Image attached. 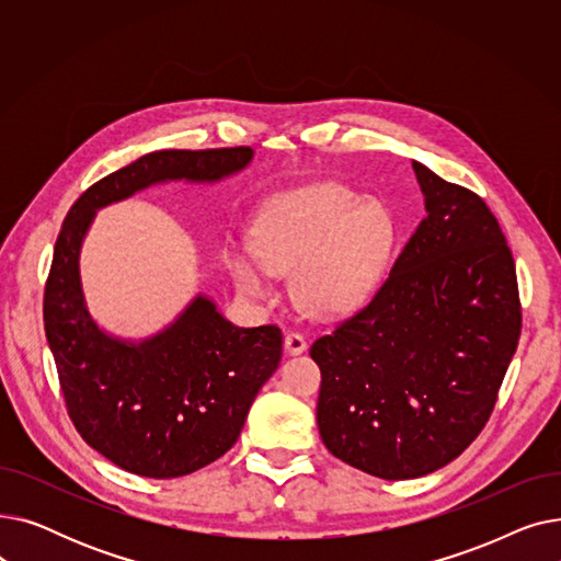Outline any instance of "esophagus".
<instances>
[{
    "label": "esophagus",
    "mask_w": 561,
    "mask_h": 561,
    "mask_svg": "<svg viewBox=\"0 0 561 561\" xmlns=\"http://www.w3.org/2000/svg\"><path fill=\"white\" fill-rule=\"evenodd\" d=\"M284 347L288 355H302V352L307 350V339L300 332H288L284 339Z\"/></svg>",
    "instance_id": "1"
}]
</instances>
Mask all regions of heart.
Instances as JSON below:
<instances>
[{"instance_id": "obj_1", "label": "heart", "mask_w": 561, "mask_h": 561, "mask_svg": "<svg viewBox=\"0 0 561 561\" xmlns=\"http://www.w3.org/2000/svg\"><path fill=\"white\" fill-rule=\"evenodd\" d=\"M393 239L385 204L357 199L341 184H311L263 202L250 225V252L233 250L227 263L252 296L265 290V271H293L290 293L302 309L343 316L370 296Z\"/></svg>"}]
</instances>
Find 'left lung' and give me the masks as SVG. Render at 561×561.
<instances>
[{
  "instance_id": "1",
  "label": "left lung",
  "mask_w": 561,
  "mask_h": 561,
  "mask_svg": "<svg viewBox=\"0 0 561 561\" xmlns=\"http://www.w3.org/2000/svg\"><path fill=\"white\" fill-rule=\"evenodd\" d=\"M411 165L427 216L373 300L309 350L322 444L381 480L434 473L473 444L523 320L514 256L484 199Z\"/></svg>"
}]
</instances>
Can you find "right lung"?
Returning <instances> with one entry per match:
<instances>
[{
  "label": "right lung",
  "instance_id": "add662e5",
  "mask_svg": "<svg viewBox=\"0 0 561 561\" xmlns=\"http://www.w3.org/2000/svg\"><path fill=\"white\" fill-rule=\"evenodd\" d=\"M252 157V147L145 154L88 188L56 239L43 318L68 414L88 446L129 473L170 480L222 457L279 366L282 330L236 328L214 300L197 296L163 332L115 339L85 307L83 236L106 204L165 182L214 184Z\"/></svg>",
  "mask_w": 561,
  "mask_h": 561
}]
</instances>
